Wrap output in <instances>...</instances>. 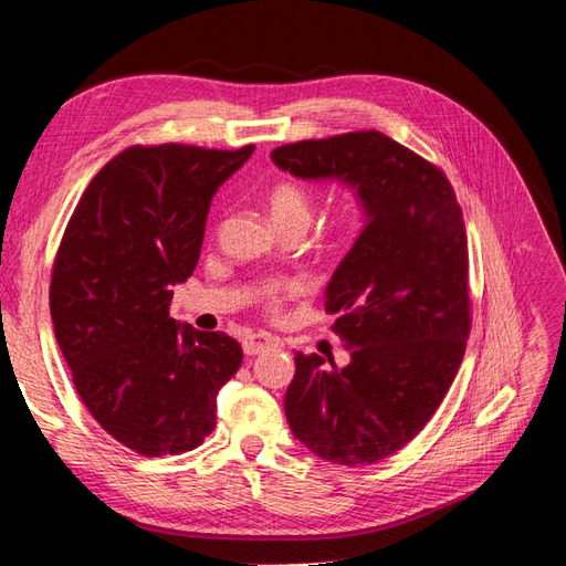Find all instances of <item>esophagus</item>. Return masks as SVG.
Instances as JSON below:
<instances>
[{
  "instance_id": "1",
  "label": "esophagus",
  "mask_w": 566,
  "mask_h": 566,
  "mask_svg": "<svg viewBox=\"0 0 566 566\" xmlns=\"http://www.w3.org/2000/svg\"><path fill=\"white\" fill-rule=\"evenodd\" d=\"M280 342L274 339L272 335H265V332H255V335H249L243 339V354L255 356L260 352H268L272 346H277Z\"/></svg>"
}]
</instances>
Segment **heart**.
Here are the masks:
<instances>
[{
  "instance_id": "b5f03b06",
  "label": "heart",
  "mask_w": 566,
  "mask_h": 566,
  "mask_svg": "<svg viewBox=\"0 0 566 566\" xmlns=\"http://www.w3.org/2000/svg\"><path fill=\"white\" fill-rule=\"evenodd\" d=\"M268 208L274 224H277L282 231L286 229H296V231H306L313 222L315 214V198L308 191L306 186L284 179L274 184L268 191ZM306 292L301 280L294 277H277L270 280L258 292V303L263 306L268 313L277 315L286 301H292L294 296Z\"/></svg>"
}]
</instances>
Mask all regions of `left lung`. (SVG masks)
Here are the masks:
<instances>
[{"label":"left lung","instance_id":"1","mask_svg":"<svg viewBox=\"0 0 566 566\" xmlns=\"http://www.w3.org/2000/svg\"><path fill=\"white\" fill-rule=\"evenodd\" d=\"M274 165L356 188L368 222L327 284L346 368L296 352L284 411L315 457L364 467L397 454L438 411L471 332L469 241L444 171L380 132L286 143Z\"/></svg>","mask_w":566,"mask_h":566}]
</instances>
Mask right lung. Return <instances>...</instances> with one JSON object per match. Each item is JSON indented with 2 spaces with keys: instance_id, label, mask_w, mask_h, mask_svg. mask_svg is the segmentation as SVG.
<instances>
[{
  "instance_id": "add662e5",
  "label": "right lung",
  "mask_w": 566,
  "mask_h": 566,
  "mask_svg": "<svg viewBox=\"0 0 566 566\" xmlns=\"http://www.w3.org/2000/svg\"><path fill=\"white\" fill-rule=\"evenodd\" d=\"M253 148L132 145L95 174L56 249L50 313L76 392L143 457L206 440L243 360L224 332L177 325L169 301L198 265L214 191Z\"/></svg>"
}]
</instances>
